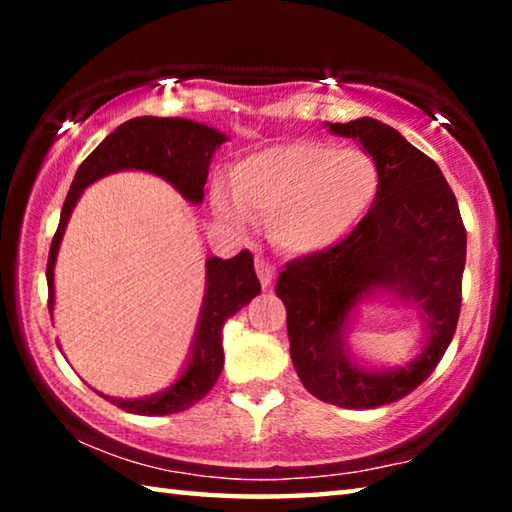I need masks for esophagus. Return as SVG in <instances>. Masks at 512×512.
<instances>
[{
    "instance_id": "obj_1",
    "label": "esophagus",
    "mask_w": 512,
    "mask_h": 512,
    "mask_svg": "<svg viewBox=\"0 0 512 512\" xmlns=\"http://www.w3.org/2000/svg\"><path fill=\"white\" fill-rule=\"evenodd\" d=\"M255 271H257V277L259 282H262V287L268 289L275 280V266L268 264L266 259H255Z\"/></svg>"
}]
</instances>
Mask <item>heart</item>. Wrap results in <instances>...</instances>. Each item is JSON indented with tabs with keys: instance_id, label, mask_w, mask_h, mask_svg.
<instances>
[{
	"instance_id": "obj_1",
	"label": "heart",
	"mask_w": 512,
	"mask_h": 512,
	"mask_svg": "<svg viewBox=\"0 0 512 512\" xmlns=\"http://www.w3.org/2000/svg\"><path fill=\"white\" fill-rule=\"evenodd\" d=\"M232 192L216 187L219 219L246 228L250 212L268 219L271 239L287 253H323L368 219L381 171L368 151L291 142L248 155L232 169Z\"/></svg>"
}]
</instances>
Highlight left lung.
<instances>
[{"mask_svg": "<svg viewBox=\"0 0 512 512\" xmlns=\"http://www.w3.org/2000/svg\"><path fill=\"white\" fill-rule=\"evenodd\" d=\"M377 160L381 192L352 235L323 253L293 259L275 293L287 307L291 361L302 386L341 409H377L427 379L454 339L461 314L467 235L443 171L384 121L329 124ZM388 297L419 314L423 348L406 367L368 371L344 350L363 301Z\"/></svg>", "mask_w": 512, "mask_h": 512, "instance_id": "obj_1", "label": "left lung"}]
</instances>
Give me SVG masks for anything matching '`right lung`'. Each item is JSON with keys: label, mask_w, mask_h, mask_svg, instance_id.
<instances>
[{"label": "right lung", "mask_w": 512, "mask_h": 512, "mask_svg": "<svg viewBox=\"0 0 512 512\" xmlns=\"http://www.w3.org/2000/svg\"><path fill=\"white\" fill-rule=\"evenodd\" d=\"M230 137L207 124L183 117H135L117 126L76 171L65 198L60 223L51 241L47 262L49 314L54 318L56 289L54 268L65 237L69 216L85 189L97 180L117 171H144L158 176L176 189L192 205L203 203V187L210 171L212 155ZM262 291L255 275L253 255L241 250L232 259L207 257L205 262V296L198 314L192 348L180 375L160 393L144 397H110L119 409L135 415H171L194 406L212 391L223 370L221 332L225 320L246 307Z\"/></svg>", "instance_id": "1"}]
</instances>
